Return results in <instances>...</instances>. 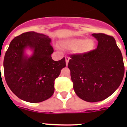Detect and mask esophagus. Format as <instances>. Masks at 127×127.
I'll return each mask as SVG.
<instances>
[{
  "label": "esophagus",
  "mask_w": 127,
  "mask_h": 127,
  "mask_svg": "<svg viewBox=\"0 0 127 127\" xmlns=\"http://www.w3.org/2000/svg\"><path fill=\"white\" fill-rule=\"evenodd\" d=\"M69 59H70V58H69V57H65L66 65H68V63H69Z\"/></svg>",
  "instance_id": "obj_1"
}]
</instances>
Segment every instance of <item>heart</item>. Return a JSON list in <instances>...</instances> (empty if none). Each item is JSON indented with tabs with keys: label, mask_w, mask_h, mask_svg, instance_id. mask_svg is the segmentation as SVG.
<instances>
[{
	"label": "heart",
	"mask_w": 127,
	"mask_h": 127,
	"mask_svg": "<svg viewBox=\"0 0 127 127\" xmlns=\"http://www.w3.org/2000/svg\"><path fill=\"white\" fill-rule=\"evenodd\" d=\"M59 46L65 50H74L75 52L79 55H86L94 50L95 42L91 39L72 37L62 40L59 42Z\"/></svg>",
	"instance_id": "obj_1"
}]
</instances>
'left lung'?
I'll list each match as a JSON object with an SVG mask.
<instances>
[{
	"mask_svg": "<svg viewBox=\"0 0 127 127\" xmlns=\"http://www.w3.org/2000/svg\"><path fill=\"white\" fill-rule=\"evenodd\" d=\"M97 49L86 55H73L68 64L76 95L89 102L101 101L118 89L125 67L120 50L113 37L93 33Z\"/></svg>",
	"mask_w": 127,
	"mask_h": 127,
	"instance_id": "obj_1",
	"label": "left lung"
}]
</instances>
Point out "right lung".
Masks as SVG:
<instances>
[{"instance_id": "right-lung-1", "label": "right lung", "mask_w": 127, "mask_h": 127, "mask_svg": "<svg viewBox=\"0 0 127 127\" xmlns=\"http://www.w3.org/2000/svg\"><path fill=\"white\" fill-rule=\"evenodd\" d=\"M51 38L35 32H28L11 41L4 59V76L11 90L20 99L38 103L50 98L54 83L65 59L54 61ZM30 49L32 54L26 51Z\"/></svg>"}]
</instances>
